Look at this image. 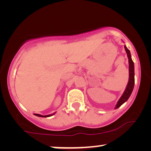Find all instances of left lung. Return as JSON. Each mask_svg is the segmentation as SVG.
<instances>
[{
    "mask_svg": "<svg viewBox=\"0 0 151 151\" xmlns=\"http://www.w3.org/2000/svg\"><path fill=\"white\" fill-rule=\"evenodd\" d=\"M124 49L126 52L127 53L128 58H129V79L128 84L127 85V87L125 88V91H124L122 96H121V98L119 99V100L117 101L116 106L115 107V109H118L119 106H122L124 103L127 102L128 99L129 98V97L131 96V95L133 92V88H134V84H135V71H134V63L132 60L131 58V52L129 49H127V47L124 45Z\"/></svg>",
    "mask_w": 151,
    "mask_h": 151,
    "instance_id": "1",
    "label": "left lung"
}]
</instances>
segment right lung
I'll use <instances>...</instances> for the list:
<instances>
[{
  "label": "right lung",
  "instance_id": "obj_1",
  "mask_svg": "<svg viewBox=\"0 0 151 151\" xmlns=\"http://www.w3.org/2000/svg\"><path fill=\"white\" fill-rule=\"evenodd\" d=\"M55 113H53V114H51V115H42L40 114H37V113H34V115H36V116H38V117H50V116H52L55 114Z\"/></svg>",
  "mask_w": 151,
  "mask_h": 151
}]
</instances>
